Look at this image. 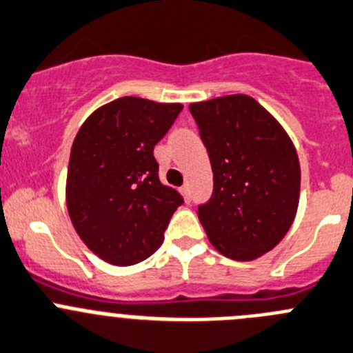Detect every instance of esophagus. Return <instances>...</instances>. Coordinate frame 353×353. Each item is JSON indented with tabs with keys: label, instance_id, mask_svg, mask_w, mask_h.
Masks as SVG:
<instances>
[{
	"label": "esophagus",
	"instance_id": "obj_1",
	"mask_svg": "<svg viewBox=\"0 0 353 353\" xmlns=\"http://www.w3.org/2000/svg\"><path fill=\"white\" fill-rule=\"evenodd\" d=\"M180 192H182V196H183V199H185V203H189V201H190V189H189V185H183L182 189H180Z\"/></svg>",
	"mask_w": 353,
	"mask_h": 353
}]
</instances>
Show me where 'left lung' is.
I'll return each mask as SVG.
<instances>
[{
  "label": "left lung",
  "instance_id": "8db88e82",
  "mask_svg": "<svg viewBox=\"0 0 353 353\" xmlns=\"http://www.w3.org/2000/svg\"><path fill=\"white\" fill-rule=\"evenodd\" d=\"M210 154L213 196L197 216L214 250L251 261L274 250L300 203V161L283 124L253 97L236 95L189 105Z\"/></svg>",
  "mask_w": 353,
  "mask_h": 353
}]
</instances>
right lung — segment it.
I'll return each mask as SVG.
<instances>
[{"instance_id":"add662e5","label":"right lung","mask_w":353,"mask_h":353,"mask_svg":"<svg viewBox=\"0 0 353 353\" xmlns=\"http://www.w3.org/2000/svg\"><path fill=\"white\" fill-rule=\"evenodd\" d=\"M183 109L121 97L93 110L70 147L65 203L92 253L117 267L149 258L182 196L159 182L154 145Z\"/></svg>"}]
</instances>
